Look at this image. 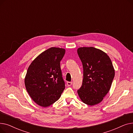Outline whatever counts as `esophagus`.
Here are the masks:
<instances>
[{
  "label": "esophagus",
  "mask_w": 133,
  "mask_h": 133,
  "mask_svg": "<svg viewBox=\"0 0 133 133\" xmlns=\"http://www.w3.org/2000/svg\"><path fill=\"white\" fill-rule=\"evenodd\" d=\"M72 84V82H67V85L68 86H71Z\"/></svg>",
  "instance_id": "obj_1"
}]
</instances>
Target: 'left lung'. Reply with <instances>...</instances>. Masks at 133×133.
<instances>
[{"instance_id":"8db88e82","label":"left lung","mask_w":133,"mask_h":133,"mask_svg":"<svg viewBox=\"0 0 133 133\" xmlns=\"http://www.w3.org/2000/svg\"><path fill=\"white\" fill-rule=\"evenodd\" d=\"M77 52L82 63L83 78L78 94L87 105L101 102L111 87L115 70L109 56L93 47H83Z\"/></svg>"}]
</instances>
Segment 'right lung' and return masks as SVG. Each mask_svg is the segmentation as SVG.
Wrapping results in <instances>:
<instances>
[{
  "instance_id": "add662e5",
  "label": "right lung",
  "mask_w": 133,
  "mask_h": 133,
  "mask_svg": "<svg viewBox=\"0 0 133 133\" xmlns=\"http://www.w3.org/2000/svg\"><path fill=\"white\" fill-rule=\"evenodd\" d=\"M65 50L51 47L42 52L27 71L25 85L32 99L39 106H50L57 101L65 88L60 61Z\"/></svg>"
}]
</instances>
